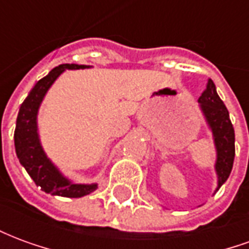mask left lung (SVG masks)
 Returning a JSON list of instances; mask_svg holds the SVG:
<instances>
[{
  "label": "left lung",
  "mask_w": 249,
  "mask_h": 249,
  "mask_svg": "<svg viewBox=\"0 0 249 249\" xmlns=\"http://www.w3.org/2000/svg\"><path fill=\"white\" fill-rule=\"evenodd\" d=\"M200 107L207 117L214 137L217 149L216 172L219 176V188L230 178L235 159V130L231 123L228 109L216 92L213 81L208 78L207 88L198 97Z\"/></svg>",
  "instance_id": "left-lung-1"
}]
</instances>
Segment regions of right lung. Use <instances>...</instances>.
<instances>
[{
  "instance_id": "obj_1",
  "label": "right lung",
  "mask_w": 249,
  "mask_h": 249,
  "mask_svg": "<svg viewBox=\"0 0 249 249\" xmlns=\"http://www.w3.org/2000/svg\"><path fill=\"white\" fill-rule=\"evenodd\" d=\"M88 68L85 65L77 64H62L52 69L51 73L41 78L35 88L30 90L28 97L19 107L17 124L14 130V146L19 162L24 165L26 172L33 178L37 187H40L44 192L64 196V197H82L85 195L93 192L97 185H84V184H73L66 180L57 168L49 161L45 153L41 148L38 135H37V110L40 107L46 90L51 88L57 77L65 69H82Z\"/></svg>"
}]
</instances>
